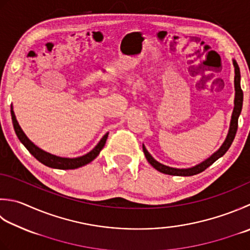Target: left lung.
Here are the masks:
<instances>
[{
  "instance_id": "left-lung-1",
  "label": "left lung",
  "mask_w": 250,
  "mask_h": 250,
  "mask_svg": "<svg viewBox=\"0 0 250 250\" xmlns=\"http://www.w3.org/2000/svg\"><path fill=\"white\" fill-rule=\"evenodd\" d=\"M233 66H234V71H235V76H234V87H235V97H234V108L231 117V122H229V128L226 140H224L223 144L220 146V148L214 151V153L210 156L209 158L205 159L202 163L194 166V167L190 168H172L169 167V166H166L160 164L159 161L156 160L153 156H151L148 150L143 144V151L146 159H147L148 163L153 166V167L158 170L159 172H163L165 174H170V175H179V177H189V175H195L200 172H203L205 169H207L209 166H211L214 161L218 160L220 157L227 153L229 146L232 145V142L235 138L236 131H237V124H238V117L241 115L242 107H243V91L241 87V71H239V67L235 60H233Z\"/></svg>"
}]
</instances>
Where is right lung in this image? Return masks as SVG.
Segmentation results:
<instances>
[{
    "label": "right lung",
    "mask_w": 250,
    "mask_h": 250,
    "mask_svg": "<svg viewBox=\"0 0 250 250\" xmlns=\"http://www.w3.org/2000/svg\"><path fill=\"white\" fill-rule=\"evenodd\" d=\"M11 115H12L15 133H16L17 138L23 144L24 147L29 150V153H30L34 158H37L39 161H40L41 164L54 169H62V170L77 169V168L82 167V166L90 164L91 161L94 160L101 153V150L105 146L106 140L108 138V133H109V132H107V133L101 139L99 143H97L95 147L85 155L80 156V157H76V158L60 157V156L50 154L47 153V151L41 149L40 147H38L36 144L32 143V142L28 139V136L24 134V132L22 131L21 125L18 124L16 116H15V112L13 110V105L11 106Z\"/></svg>",
    "instance_id": "1"
}]
</instances>
